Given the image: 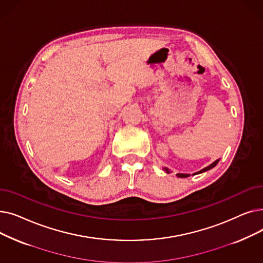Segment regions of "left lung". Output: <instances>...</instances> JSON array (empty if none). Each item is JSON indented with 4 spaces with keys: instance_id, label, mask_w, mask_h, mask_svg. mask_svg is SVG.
Here are the masks:
<instances>
[{
    "instance_id": "obj_1",
    "label": "left lung",
    "mask_w": 263,
    "mask_h": 263,
    "mask_svg": "<svg viewBox=\"0 0 263 263\" xmlns=\"http://www.w3.org/2000/svg\"><path fill=\"white\" fill-rule=\"evenodd\" d=\"M218 163V160H216L215 162H213L211 165H209V166H206V167H204L203 170H201V171H199L198 173H196V175L197 174H200V173H203V172H205V171H209V170H211L212 167H214L215 166V165ZM165 172H166V173H170V170L168 168H163ZM195 175V174H194ZM177 176L178 177H180V178H186V177H189L190 175H187V174H177Z\"/></svg>"
}]
</instances>
